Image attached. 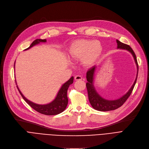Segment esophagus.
<instances>
[{
	"label": "esophagus",
	"mask_w": 149,
	"mask_h": 149,
	"mask_svg": "<svg viewBox=\"0 0 149 149\" xmlns=\"http://www.w3.org/2000/svg\"><path fill=\"white\" fill-rule=\"evenodd\" d=\"M75 80H82V77L80 75H75Z\"/></svg>",
	"instance_id": "1"
}]
</instances>
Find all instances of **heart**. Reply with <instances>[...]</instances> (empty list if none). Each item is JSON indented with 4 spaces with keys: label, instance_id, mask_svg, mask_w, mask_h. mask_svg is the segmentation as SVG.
<instances>
[{
    "label": "heart",
    "instance_id": "b5f03b06",
    "mask_svg": "<svg viewBox=\"0 0 149 149\" xmlns=\"http://www.w3.org/2000/svg\"><path fill=\"white\" fill-rule=\"evenodd\" d=\"M102 45L99 41L80 39L74 41L68 50L69 58L81 59L86 66H91L97 61L102 52Z\"/></svg>",
    "mask_w": 149,
    "mask_h": 149
}]
</instances>
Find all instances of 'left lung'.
I'll list each match as a JSON object with an SVG mask.
<instances>
[{
    "mask_svg": "<svg viewBox=\"0 0 149 149\" xmlns=\"http://www.w3.org/2000/svg\"><path fill=\"white\" fill-rule=\"evenodd\" d=\"M116 42H117V45H118L117 46V48L127 50L132 54V56L134 57V60L135 61V63L137 66L138 70V65L136 55L134 51L132 49L131 47L129 45L124 44L118 40H116ZM95 70V66H94L88 70L86 73V79L88 81V82L86 83V88L88 90L89 100L91 106L93 109H96L97 111H104V112L113 111L116 109L119 108L125 102H126V101L130 95L133 89L134 88L135 83L136 82L137 77L136 78V80L134 84L132 85V86L129 89V91L127 92V93H126V94L119 99H117L115 100H107L103 98L98 94L93 85V75H94ZM136 76H138V73Z\"/></svg>",
    "mask_w": 149,
    "mask_h": 149,
    "instance_id": "8db88e82",
    "label": "left lung"
}]
</instances>
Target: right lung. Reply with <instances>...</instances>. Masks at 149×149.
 <instances>
[{"instance_id": "right-lung-1", "label": "right lung", "mask_w": 149, "mask_h": 149, "mask_svg": "<svg viewBox=\"0 0 149 149\" xmlns=\"http://www.w3.org/2000/svg\"><path fill=\"white\" fill-rule=\"evenodd\" d=\"M46 39H36L31 44L29 48L25 49V50H27L31 47L34 46L38 44L40 42H46ZM74 81V77H70V79L67 81L65 83L62 85L60 89L59 90L57 95L51 103L47 104H37L31 102L29 100L26 99L24 96L23 95L22 92L20 91L19 88H17L20 95H22V98L24 99L26 102L31 107L34 109L35 111L37 112L40 113L42 114L46 115H57L62 112L65 111L66 109L68 103V99L67 97V91L68 89L69 86L73 83Z\"/></svg>"}]
</instances>
